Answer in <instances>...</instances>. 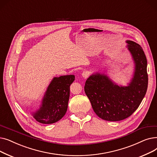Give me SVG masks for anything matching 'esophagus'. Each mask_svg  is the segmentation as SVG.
Segmentation results:
<instances>
[{"instance_id": "34e87169", "label": "esophagus", "mask_w": 157, "mask_h": 157, "mask_svg": "<svg viewBox=\"0 0 157 157\" xmlns=\"http://www.w3.org/2000/svg\"><path fill=\"white\" fill-rule=\"evenodd\" d=\"M89 72L87 71H84L82 72V77L85 78H87L89 77Z\"/></svg>"}]
</instances>
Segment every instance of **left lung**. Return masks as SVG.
<instances>
[{
    "label": "left lung",
    "mask_w": 157,
    "mask_h": 157,
    "mask_svg": "<svg viewBox=\"0 0 157 157\" xmlns=\"http://www.w3.org/2000/svg\"><path fill=\"white\" fill-rule=\"evenodd\" d=\"M126 43L134 63L133 76L127 86L118 85L105 73L97 72L87 79L84 86L96 114L109 121H121L130 116L139 107L147 88L144 52L136 42L126 40Z\"/></svg>",
    "instance_id": "1"
}]
</instances>
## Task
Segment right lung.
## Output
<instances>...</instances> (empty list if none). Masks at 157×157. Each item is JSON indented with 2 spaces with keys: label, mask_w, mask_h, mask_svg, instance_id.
I'll return each instance as SVG.
<instances>
[{
  "label": "right lung",
  "mask_w": 157,
  "mask_h": 157,
  "mask_svg": "<svg viewBox=\"0 0 157 157\" xmlns=\"http://www.w3.org/2000/svg\"><path fill=\"white\" fill-rule=\"evenodd\" d=\"M74 80L73 75L53 78L44 93L39 109L31 113L37 121L52 124L63 117L68 109L70 86Z\"/></svg>",
  "instance_id": "obj_1"
}]
</instances>
